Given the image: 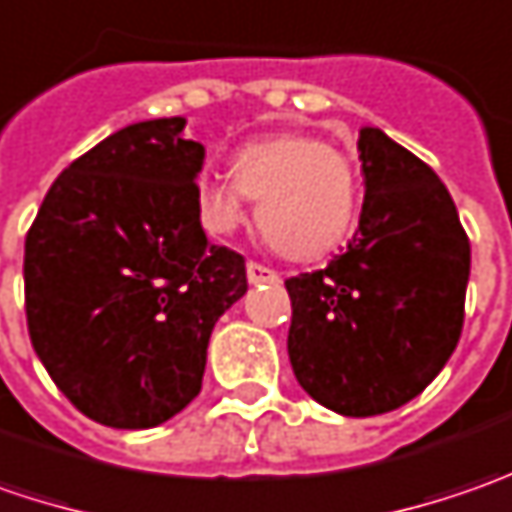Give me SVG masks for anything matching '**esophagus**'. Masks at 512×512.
<instances>
[{
  "label": "esophagus",
  "mask_w": 512,
  "mask_h": 512,
  "mask_svg": "<svg viewBox=\"0 0 512 512\" xmlns=\"http://www.w3.org/2000/svg\"><path fill=\"white\" fill-rule=\"evenodd\" d=\"M246 278H249V283L260 286V283H278L280 275L263 263H246Z\"/></svg>",
  "instance_id": "esophagus-1"
}]
</instances>
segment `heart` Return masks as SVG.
<instances>
[{
  "instance_id": "1",
  "label": "heart",
  "mask_w": 512,
  "mask_h": 512,
  "mask_svg": "<svg viewBox=\"0 0 512 512\" xmlns=\"http://www.w3.org/2000/svg\"><path fill=\"white\" fill-rule=\"evenodd\" d=\"M229 174L197 183V214L209 232H234L246 220V197L257 200V229L289 260L329 255L355 226L361 180L335 145L306 134L255 140L234 154Z\"/></svg>"
}]
</instances>
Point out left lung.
I'll list each match as a JSON object with an SVG mask.
<instances>
[{
  "label": "left lung",
  "instance_id": "obj_1",
  "mask_svg": "<svg viewBox=\"0 0 512 512\" xmlns=\"http://www.w3.org/2000/svg\"><path fill=\"white\" fill-rule=\"evenodd\" d=\"M358 232L326 269L286 280L289 361L326 410H398L450 361L470 280V240L433 168L381 128L358 134Z\"/></svg>",
  "mask_w": 512,
  "mask_h": 512
}]
</instances>
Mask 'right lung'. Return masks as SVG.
I'll return each instance as SVG.
<instances>
[{
  "label": "right lung",
  "instance_id": "1",
  "mask_svg": "<svg viewBox=\"0 0 512 512\" xmlns=\"http://www.w3.org/2000/svg\"><path fill=\"white\" fill-rule=\"evenodd\" d=\"M186 117L120 128L54 180L25 237L39 361L91 421L148 430L203 387L214 323L246 295V260L197 214L206 148Z\"/></svg>",
  "mask_w": 512,
  "mask_h": 512
}]
</instances>
